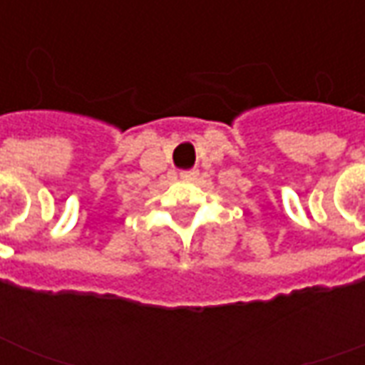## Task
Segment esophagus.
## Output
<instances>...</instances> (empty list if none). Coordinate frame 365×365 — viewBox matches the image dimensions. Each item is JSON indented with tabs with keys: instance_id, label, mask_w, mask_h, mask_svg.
<instances>
[{
	"instance_id": "1",
	"label": "esophagus",
	"mask_w": 365,
	"mask_h": 365,
	"mask_svg": "<svg viewBox=\"0 0 365 365\" xmlns=\"http://www.w3.org/2000/svg\"><path fill=\"white\" fill-rule=\"evenodd\" d=\"M197 175H199L197 170H187V172H182V174H180V178H182V180H185V182H193V180H197Z\"/></svg>"
}]
</instances>
